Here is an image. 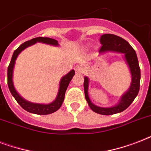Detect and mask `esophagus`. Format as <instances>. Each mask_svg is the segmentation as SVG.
Here are the masks:
<instances>
[{
  "instance_id": "obj_1",
  "label": "esophagus",
  "mask_w": 151,
  "mask_h": 151,
  "mask_svg": "<svg viewBox=\"0 0 151 151\" xmlns=\"http://www.w3.org/2000/svg\"><path fill=\"white\" fill-rule=\"evenodd\" d=\"M75 71L77 73H82L83 72V68L82 66L78 65V66H75Z\"/></svg>"
}]
</instances>
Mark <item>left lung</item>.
<instances>
[{"instance_id": "obj_1", "label": "left lung", "mask_w": 151, "mask_h": 151, "mask_svg": "<svg viewBox=\"0 0 151 151\" xmlns=\"http://www.w3.org/2000/svg\"><path fill=\"white\" fill-rule=\"evenodd\" d=\"M99 41L102 45L101 48H99V53H103L108 51L124 53V58L126 59L127 63L129 65L132 74L131 86L128 90V92L122 96L121 101L117 106L108 108L99 107L92 104L88 94V79L87 77H85V81H84L85 96L90 108L94 112L99 114L112 115L126 110L133 102L135 98L137 96L139 91V85H140V69H139V65L136 52L129 45L128 41L120 37L116 36L114 34H110L102 35Z\"/></svg>"}]
</instances>
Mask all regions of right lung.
I'll return each instance as SVG.
<instances>
[{
	"label": "right lung",
	"mask_w": 151,
	"mask_h": 151,
	"mask_svg": "<svg viewBox=\"0 0 151 151\" xmlns=\"http://www.w3.org/2000/svg\"><path fill=\"white\" fill-rule=\"evenodd\" d=\"M36 42H42V43L49 44L52 45H58V41L55 39L49 38V37H35L33 38L29 41H27L24 43H22L21 45L15 49L14 53L12 55V59H11L10 63L8 67V88L10 90L11 93L15 98V100L17 101V103L21 106V107L23 108L25 110H27L29 113H33V114H36L40 115H45L49 114L55 112L58 110L62 106V103L64 100V97H65V92L66 91V88L68 87L70 81L72 80V78L75 74V71L72 70L70 72H69L66 76H64L63 78H62L59 83V89L58 92V96H57L56 99H55L54 102L49 104H37V103H29L28 101L22 99V97L20 96L18 94L17 92L15 91L14 85H13L12 81V73H13V68H14V65H15V59L17 58L20 52H22L23 49H25L27 47L34 45Z\"/></svg>",
	"instance_id": "add662e5"
}]
</instances>
